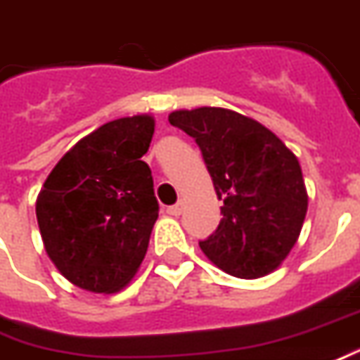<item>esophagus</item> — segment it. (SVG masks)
Returning <instances> with one entry per match:
<instances>
[{"label": "esophagus", "mask_w": 360, "mask_h": 360, "mask_svg": "<svg viewBox=\"0 0 360 360\" xmlns=\"http://www.w3.org/2000/svg\"><path fill=\"white\" fill-rule=\"evenodd\" d=\"M181 212H183V202H177V205L167 206V214H172V216H179Z\"/></svg>", "instance_id": "obj_1"}]
</instances>
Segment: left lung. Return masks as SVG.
Wrapping results in <instances>:
<instances>
[{
	"mask_svg": "<svg viewBox=\"0 0 360 360\" xmlns=\"http://www.w3.org/2000/svg\"><path fill=\"white\" fill-rule=\"evenodd\" d=\"M169 122L195 138L224 200L222 220L200 250L240 278L271 273L294 248L308 210L296 155L257 120L220 107L175 110Z\"/></svg>",
	"mask_w": 360,
	"mask_h": 360,
	"instance_id": "obj_1",
	"label": "left lung"
}]
</instances>
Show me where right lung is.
Listing matches in <instances>:
<instances>
[{
	"instance_id": "right-lung-1",
	"label": "right lung",
	"mask_w": 360,
	"mask_h": 360,
	"mask_svg": "<svg viewBox=\"0 0 360 360\" xmlns=\"http://www.w3.org/2000/svg\"><path fill=\"white\" fill-rule=\"evenodd\" d=\"M154 119L110 120L68 152L37 198L40 236L70 283L117 292L144 261L160 205L142 155Z\"/></svg>"
}]
</instances>
